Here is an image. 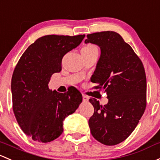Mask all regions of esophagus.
Masks as SVG:
<instances>
[{"mask_svg":"<svg viewBox=\"0 0 160 160\" xmlns=\"http://www.w3.org/2000/svg\"><path fill=\"white\" fill-rule=\"evenodd\" d=\"M89 100V97L87 96H86L83 94V102H87Z\"/></svg>","mask_w":160,"mask_h":160,"instance_id":"1","label":"esophagus"}]
</instances>
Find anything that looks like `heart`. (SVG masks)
Returning a JSON list of instances; mask_svg holds the SVG:
<instances>
[{
	"instance_id": "obj_1",
	"label": "heart",
	"mask_w": 160,
	"mask_h": 160,
	"mask_svg": "<svg viewBox=\"0 0 160 160\" xmlns=\"http://www.w3.org/2000/svg\"><path fill=\"white\" fill-rule=\"evenodd\" d=\"M97 47L93 46V45H91V44H88L87 45V46H85L84 48H82V50L81 51H85V52H87V53H90V52H93V51H97Z\"/></svg>"
}]
</instances>
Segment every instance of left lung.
Listing matches in <instances>:
<instances>
[{
  "label": "left lung",
  "mask_w": 160,
  "mask_h": 160,
  "mask_svg": "<svg viewBox=\"0 0 160 160\" xmlns=\"http://www.w3.org/2000/svg\"><path fill=\"white\" fill-rule=\"evenodd\" d=\"M85 43L100 48V57L91 81L103 89L108 102L102 106L89 100L94 113L89 120L92 136L101 143L113 146L132 133L147 107V78L140 59L119 33L102 31L87 35Z\"/></svg>",
  "instance_id": "8db88e82"
}]
</instances>
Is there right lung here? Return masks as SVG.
<instances>
[{
    "instance_id": "add662e5",
    "label": "right lung",
    "mask_w": 160,
    "mask_h": 160,
    "mask_svg": "<svg viewBox=\"0 0 160 160\" xmlns=\"http://www.w3.org/2000/svg\"><path fill=\"white\" fill-rule=\"evenodd\" d=\"M85 35H46L30 45L11 79L13 110L26 135L48 142L60 137L63 120L82 102L77 89L60 93L48 87L52 74L61 70L63 57L80 45Z\"/></svg>"
}]
</instances>
